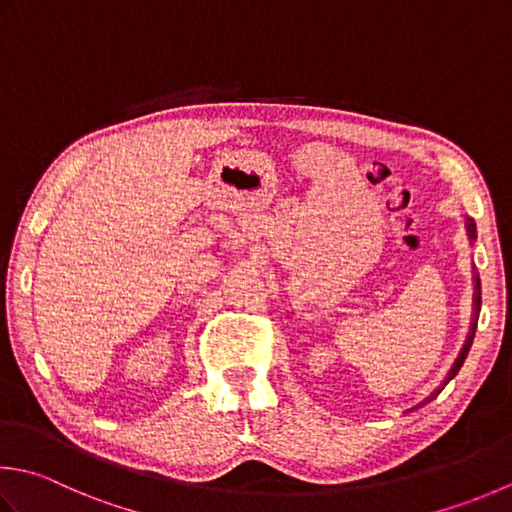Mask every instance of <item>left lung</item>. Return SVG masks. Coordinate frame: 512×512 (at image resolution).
I'll return each mask as SVG.
<instances>
[{
  "mask_svg": "<svg viewBox=\"0 0 512 512\" xmlns=\"http://www.w3.org/2000/svg\"><path fill=\"white\" fill-rule=\"evenodd\" d=\"M466 230H468V237L470 239H475L477 237V230H475V222L473 219H466ZM479 306H482V288H479V277L475 275V317H473V324H470V333H468V337H466V342H464V346H462V350H459V355H457V359H455V364H453V368L448 370V377H446V382L448 379H453L457 373H459V368H462V364H464V359H466V355H468V350H470V344H473V337H475V328H477V315H479ZM444 382V384H446ZM442 390V388H439ZM439 390H435L433 395H430L426 402H430V399H433ZM413 410V408H410Z\"/></svg>",
  "mask_w": 512,
  "mask_h": 512,
  "instance_id": "obj_1",
  "label": "left lung"
}]
</instances>
